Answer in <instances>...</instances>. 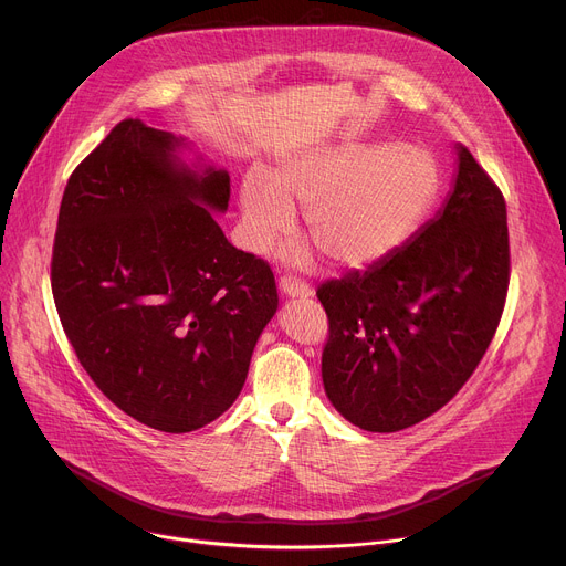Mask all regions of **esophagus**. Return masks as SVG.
Here are the masks:
<instances>
[{"label":"esophagus","instance_id":"1","mask_svg":"<svg viewBox=\"0 0 566 566\" xmlns=\"http://www.w3.org/2000/svg\"><path fill=\"white\" fill-rule=\"evenodd\" d=\"M280 291L286 297H312V293H314L310 289V284H304V282L295 280V277H282L280 280Z\"/></svg>","mask_w":566,"mask_h":566}]
</instances>
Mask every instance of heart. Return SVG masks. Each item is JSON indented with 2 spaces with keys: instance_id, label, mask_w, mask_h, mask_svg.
<instances>
[{
  "instance_id": "heart-1",
  "label": "heart",
  "mask_w": 566,
  "mask_h": 566,
  "mask_svg": "<svg viewBox=\"0 0 566 566\" xmlns=\"http://www.w3.org/2000/svg\"><path fill=\"white\" fill-rule=\"evenodd\" d=\"M442 191L438 158L399 142H334L293 153L271 178L248 171L239 182L243 243L269 250L304 210V230L343 271L373 269L397 254L431 217ZM310 264L312 248L284 252Z\"/></svg>"
}]
</instances>
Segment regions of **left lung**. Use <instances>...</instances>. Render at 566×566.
<instances>
[{
	"label": "left lung",
	"instance_id": "8db88e82",
	"mask_svg": "<svg viewBox=\"0 0 566 566\" xmlns=\"http://www.w3.org/2000/svg\"><path fill=\"white\" fill-rule=\"evenodd\" d=\"M451 191L390 260L325 282L327 399L354 427L392 433L433 416L465 384L501 321L510 248L505 200L455 144Z\"/></svg>",
	"mask_w": 566,
	"mask_h": 566
}]
</instances>
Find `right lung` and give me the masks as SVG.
Segmentation results:
<instances>
[{"instance_id":"add662e5","label":"right lung","mask_w":566,"mask_h":566,"mask_svg":"<svg viewBox=\"0 0 566 566\" xmlns=\"http://www.w3.org/2000/svg\"><path fill=\"white\" fill-rule=\"evenodd\" d=\"M228 200L226 169L137 119L117 124L63 193L51 260L63 329L98 390L165 433L226 413L277 312L269 264L214 219Z\"/></svg>"}]
</instances>
